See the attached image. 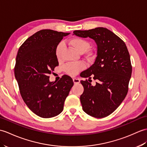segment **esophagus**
Listing matches in <instances>:
<instances>
[{
	"label": "esophagus",
	"mask_w": 147,
	"mask_h": 147,
	"mask_svg": "<svg viewBox=\"0 0 147 147\" xmlns=\"http://www.w3.org/2000/svg\"><path fill=\"white\" fill-rule=\"evenodd\" d=\"M73 80V82L74 84H78L80 83V80L78 78H74Z\"/></svg>",
	"instance_id": "34e87169"
}]
</instances>
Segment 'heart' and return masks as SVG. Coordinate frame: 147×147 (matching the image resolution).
Listing matches in <instances>:
<instances>
[{
  "label": "heart",
  "mask_w": 147,
  "mask_h": 147,
  "mask_svg": "<svg viewBox=\"0 0 147 147\" xmlns=\"http://www.w3.org/2000/svg\"><path fill=\"white\" fill-rule=\"evenodd\" d=\"M68 44L72 47L78 53L83 54L88 51L90 48V44L89 42L86 39L81 38L79 37H73L71 38L67 42ZM64 48L63 43H60L56 47L55 54L56 58L59 60L61 56ZM88 57L90 58L91 56H88ZM85 67V64L83 62H78L77 63H69L64 65L63 67V70L66 74L70 75V76H74L77 74L80 71L83 70Z\"/></svg>",
  "instance_id": "heart-1"
}]
</instances>
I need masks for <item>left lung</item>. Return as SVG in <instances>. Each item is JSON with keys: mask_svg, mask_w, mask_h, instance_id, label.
<instances>
[{"mask_svg": "<svg viewBox=\"0 0 147 147\" xmlns=\"http://www.w3.org/2000/svg\"><path fill=\"white\" fill-rule=\"evenodd\" d=\"M74 34L94 40L97 56L94 64L81 73L91 79L81 81L84 87L80 101L83 111L91 117L101 118L110 115L120 105L128 91L132 66L130 56L123 40L111 30L96 27L88 30H74ZM91 80H88L90 81Z\"/></svg>", "mask_w": 147, "mask_h": 147, "instance_id": "obj_1", "label": "left lung"}]
</instances>
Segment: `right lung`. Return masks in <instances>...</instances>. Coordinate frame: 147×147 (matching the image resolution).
Returning a JSON list of instances; mask_svg holds the SVG:
<instances>
[{
    "label": "right lung",
    "instance_id": "add662e5",
    "mask_svg": "<svg viewBox=\"0 0 147 147\" xmlns=\"http://www.w3.org/2000/svg\"><path fill=\"white\" fill-rule=\"evenodd\" d=\"M69 33L42 29L27 39L18 50L14 74L20 95L34 113L44 118L61 113L74 83L64 75L50 82V74L59 65L56 47Z\"/></svg>",
    "mask_w": 147,
    "mask_h": 147
}]
</instances>
